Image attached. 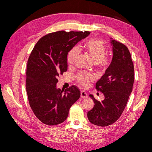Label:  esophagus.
<instances>
[{
  "instance_id": "34e87169",
  "label": "esophagus",
  "mask_w": 152,
  "mask_h": 152,
  "mask_svg": "<svg viewBox=\"0 0 152 152\" xmlns=\"http://www.w3.org/2000/svg\"><path fill=\"white\" fill-rule=\"evenodd\" d=\"M80 96H81V98H87V97H88V95H87V93L84 91H81Z\"/></svg>"
}]
</instances>
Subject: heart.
I'll list each match as a JSON object with an SVG mask.
<instances>
[{"label":"heart","instance_id":"1","mask_svg":"<svg viewBox=\"0 0 152 152\" xmlns=\"http://www.w3.org/2000/svg\"><path fill=\"white\" fill-rule=\"evenodd\" d=\"M85 49L91 58L98 67L107 68L111 64L112 59L109 56L105 55L106 48L104 42L98 39H91L86 42ZM79 55V49L77 48H73L68 53L67 61L69 65L75 63ZM77 79L78 82L83 86L87 87L93 80L94 76L89 72H80L78 74Z\"/></svg>","mask_w":152,"mask_h":152}]
</instances>
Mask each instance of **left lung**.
<instances>
[{
    "label": "left lung",
    "instance_id": "8db88e82",
    "mask_svg": "<svg viewBox=\"0 0 152 152\" xmlns=\"http://www.w3.org/2000/svg\"><path fill=\"white\" fill-rule=\"evenodd\" d=\"M110 39L112 60L96 84V89L103 93L104 99L99 102L90 94L94 105L87 112L89 122L102 127L111 125L121 117L132 91L134 80V65L129 50L121 42Z\"/></svg>",
    "mask_w": 152,
    "mask_h": 152
}]
</instances>
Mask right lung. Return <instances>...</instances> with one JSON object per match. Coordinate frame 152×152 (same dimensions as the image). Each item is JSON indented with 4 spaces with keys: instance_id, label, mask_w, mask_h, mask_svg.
I'll use <instances>...</instances> for the list:
<instances>
[{
    "instance_id": "obj_1",
    "label": "right lung",
    "mask_w": 152,
    "mask_h": 152,
    "mask_svg": "<svg viewBox=\"0 0 152 152\" xmlns=\"http://www.w3.org/2000/svg\"><path fill=\"white\" fill-rule=\"evenodd\" d=\"M91 32L59 31L42 37L35 45L27 62L26 89L30 106L39 121L48 126L65 121L69 110L80 96L72 86L58 89V77L68 68L69 51Z\"/></svg>"
}]
</instances>
